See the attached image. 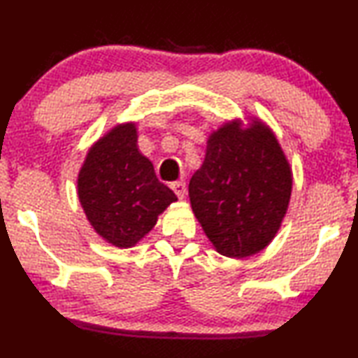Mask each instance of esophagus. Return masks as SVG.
Masks as SVG:
<instances>
[{
    "label": "esophagus",
    "instance_id": "esophagus-1",
    "mask_svg": "<svg viewBox=\"0 0 358 358\" xmlns=\"http://www.w3.org/2000/svg\"><path fill=\"white\" fill-rule=\"evenodd\" d=\"M169 187L174 190V194L178 195L179 199L185 197V182H184V180H174V182H171Z\"/></svg>",
    "mask_w": 358,
    "mask_h": 358
}]
</instances>
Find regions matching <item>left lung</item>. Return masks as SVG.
<instances>
[{"instance_id":"left-lung-1","label":"left lung","mask_w":358,"mask_h":358,"mask_svg":"<svg viewBox=\"0 0 358 358\" xmlns=\"http://www.w3.org/2000/svg\"><path fill=\"white\" fill-rule=\"evenodd\" d=\"M292 185V166L275 134L254 117L248 127L229 120L210 134L189 197L213 248L239 259L262 251L275 238Z\"/></svg>"}]
</instances>
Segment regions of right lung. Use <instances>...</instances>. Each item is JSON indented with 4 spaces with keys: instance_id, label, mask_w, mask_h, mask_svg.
Masks as SVG:
<instances>
[{
    "instance_id": "obj_1",
    "label": "right lung",
    "mask_w": 358,
    "mask_h": 358,
    "mask_svg": "<svg viewBox=\"0 0 358 358\" xmlns=\"http://www.w3.org/2000/svg\"><path fill=\"white\" fill-rule=\"evenodd\" d=\"M135 122L119 124L87 151L78 174V199L94 231L127 249L148 234L178 197L159 182L140 153Z\"/></svg>"
}]
</instances>
